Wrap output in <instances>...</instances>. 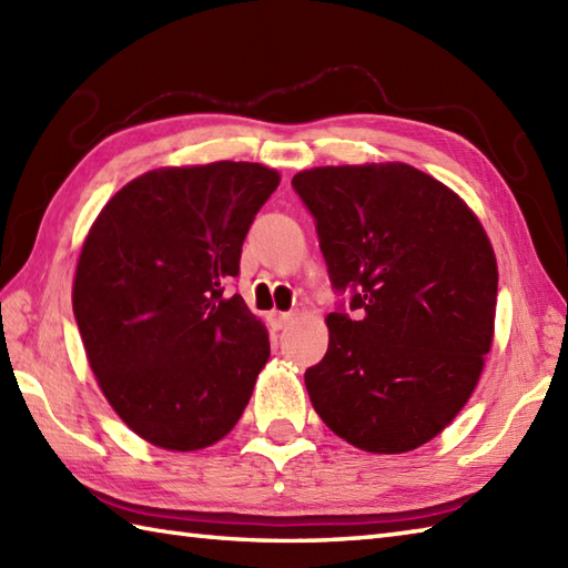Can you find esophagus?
<instances>
[{"label":"esophagus","mask_w":568,"mask_h":568,"mask_svg":"<svg viewBox=\"0 0 568 568\" xmlns=\"http://www.w3.org/2000/svg\"><path fill=\"white\" fill-rule=\"evenodd\" d=\"M268 322H271V327L277 332V329H285L287 324L293 322V315H287V312H271Z\"/></svg>","instance_id":"1"}]
</instances>
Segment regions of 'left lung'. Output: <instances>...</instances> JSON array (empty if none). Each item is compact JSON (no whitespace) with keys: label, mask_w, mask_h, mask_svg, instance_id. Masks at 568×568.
Instances as JSON below:
<instances>
[{"label":"left lung","mask_w":568,"mask_h":568,"mask_svg":"<svg viewBox=\"0 0 568 568\" xmlns=\"http://www.w3.org/2000/svg\"><path fill=\"white\" fill-rule=\"evenodd\" d=\"M334 293L329 348L305 371L312 407L348 444L413 452L474 393L496 320L498 265L484 226L405 163L327 165L293 178Z\"/></svg>","instance_id":"8db88e82"}]
</instances>
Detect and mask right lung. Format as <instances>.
<instances>
[{
    "label": "right lung",
    "mask_w": 568,
    "mask_h": 568,
    "mask_svg": "<svg viewBox=\"0 0 568 568\" xmlns=\"http://www.w3.org/2000/svg\"><path fill=\"white\" fill-rule=\"evenodd\" d=\"M277 183L258 163L151 171L84 239L72 285L84 352L114 413L155 446L204 449L244 415L271 344L224 287Z\"/></svg>",
    "instance_id": "add662e5"
}]
</instances>
